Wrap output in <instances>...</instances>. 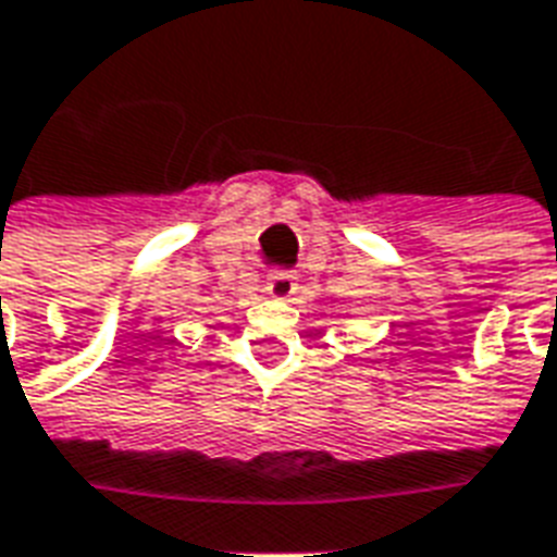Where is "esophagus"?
I'll return each instance as SVG.
<instances>
[{
    "label": "esophagus",
    "mask_w": 557,
    "mask_h": 557,
    "mask_svg": "<svg viewBox=\"0 0 557 557\" xmlns=\"http://www.w3.org/2000/svg\"><path fill=\"white\" fill-rule=\"evenodd\" d=\"M295 274L292 271H271L265 277V295L268 298H277V300H286L295 295Z\"/></svg>",
    "instance_id": "esophagus-1"
}]
</instances>
